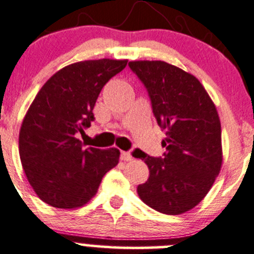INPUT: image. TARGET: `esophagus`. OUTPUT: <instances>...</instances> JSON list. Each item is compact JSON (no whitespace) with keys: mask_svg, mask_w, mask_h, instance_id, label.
Here are the masks:
<instances>
[{"mask_svg":"<svg viewBox=\"0 0 254 254\" xmlns=\"http://www.w3.org/2000/svg\"><path fill=\"white\" fill-rule=\"evenodd\" d=\"M121 160H125V162H129L132 160V155L129 154V152H121Z\"/></svg>","mask_w":254,"mask_h":254,"instance_id":"esophagus-1","label":"esophagus"}]
</instances>
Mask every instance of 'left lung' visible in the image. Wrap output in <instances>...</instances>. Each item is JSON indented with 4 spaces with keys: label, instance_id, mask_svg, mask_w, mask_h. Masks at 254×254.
<instances>
[{
    "label": "left lung",
    "instance_id": "left-lung-1",
    "mask_svg": "<svg viewBox=\"0 0 254 254\" xmlns=\"http://www.w3.org/2000/svg\"><path fill=\"white\" fill-rule=\"evenodd\" d=\"M128 66L147 89L158 125L167 129L163 157L133 153L149 169L137 192L152 209L180 215L206 196L221 170L217 111L201 82L180 67L160 60L129 62Z\"/></svg>",
    "mask_w": 254,
    "mask_h": 254
}]
</instances>
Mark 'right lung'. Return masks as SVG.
I'll return each mask as SVG.
<instances>
[{"instance_id": "1", "label": "right lung", "mask_w": 254, "mask_h": 254, "mask_svg": "<svg viewBox=\"0 0 254 254\" xmlns=\"http://www.w3.org/2000/svg\"><path fill=\"white\" fill-rule=\"evenodd\" d=\"M127 60H85L55 72L27 111L19 130V157L39 199L58 209L84 206L102 178L119 164L117 148H85L77 133L91 126L102 87Z\"/></svg>"}]
</instances>
